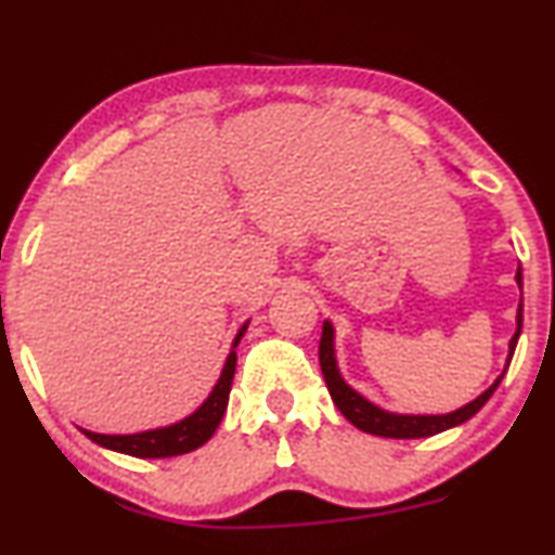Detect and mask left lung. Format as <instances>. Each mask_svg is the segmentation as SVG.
<instances>
[{"label":"left lung","mask_w":555,"mask_h":555,"mask_svg":"<svg viewBox=\"0 0 555 555\" xmlns=\"http://www.w3.org/2000/svg\"><path fill=\"white\" fill-rule=\"evenodd\" d=\"M517 284L522 286V273L519 271H517ZM519 331H522V305H519V312H517V333H514L512 341H509V359H506V366H509V362H512V353H514V346H517ZM318 357H320V370H323L325 385H328V392H331L333 403L338 405V411H341L344 416L349 418L353 426H357V429H362L366 434H375V437H387V439L434 437V434L468 422L470 416H476V413L483 409L486 400L493 396V390H496L499 383H502V377H504L502 375L496 383L489 387V390L480 392L473 403L463 405V409H457L452 413H444V416H400V413H387L383 409H377V405H372L370 400L362 398L357 390H351V387L344 383V377L338 375L336 357H333V325L331 323H323V336H320Z\"/></svg>","instance_id":"1"}]
</instances>
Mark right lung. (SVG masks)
<instances>
[{
    "label": "right lung",
    "instance_id": "1",
    "mask_svg": "<svg viewBox=\"0 0 555 555\" xmlns=\"http://www.w3.org/2000/svg\"><path fill=\"white\" fill-rule=\"evenodd\" d=\"M245 328H248V323L240 328L232 349L240 344ZM235 364H237V353L230 351V357H227L224 362L222 377H219V383L214 385L211 396L204 400L202 409L191 413V416L183 418V422L165 426V429H152L142 434H121V437H118V434H95L87 429H82V434L100 447H108V450L124 452V455H131V457H176V455H185V452L198 450V447L209 442L211 434L217 431L219 422H222L227 411V400H230L232 377H235Z\"/></svg>",
    "mask_w": 555,
    "mask_h": 555
}]
</instances>
